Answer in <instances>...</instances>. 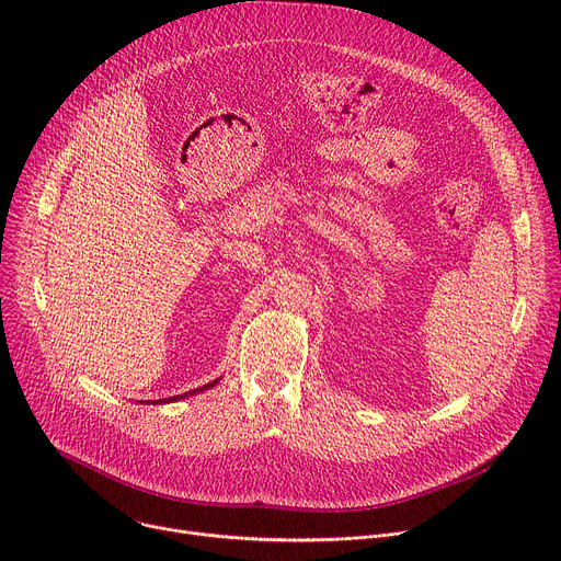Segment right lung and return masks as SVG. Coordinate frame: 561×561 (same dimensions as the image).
Here are the masks:
<instances>
[{"label":"right lung","instance_id":"obj_1","mask_svg":"<svg viewBox=\"0 0 561 561\" xmlns=\"http://www.w3.org/2000/svg\"><path fill=\"white\" fill-rule=\"evenodd\" d=\"M221 379V377H219ZM219 379H215V381H210V383H204V386H199V388H195V390H188V392H184V394H173V397H169V399H150L148 404H171V402H180V399H184V397H191V394H197V392H204V390H208V388H213ZM141 404V402H139Z\"/></svg>","mask_w":561,"mask_h":561}]
</instances>
